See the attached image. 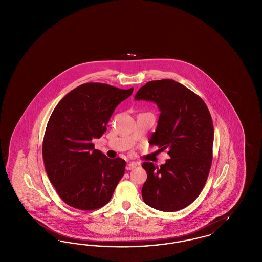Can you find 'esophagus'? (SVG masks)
<instances>
[{"mask_svg": "<svg viewBox=\"0 0 262 262\" xmlns=\"http://www.w3.org/2000/svg\"><path fill=\"white\" fill-rule=\"evenodd\" d=\"M137 166V163L136 162H129L126 164V167H125V169L127 170V171H130V170H134L136 167Z\"/></svg>", "mask_w": 262, "mask_h": 262, "instance_id": "1", "label": "esophagus"}]
</instances>
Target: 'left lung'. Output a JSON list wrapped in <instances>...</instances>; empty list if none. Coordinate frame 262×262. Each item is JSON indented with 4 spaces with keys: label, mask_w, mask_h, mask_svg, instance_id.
<instances>
[{
    "label": "left lung",
    "mask_w": 262,
    "mask_h": 262,
    "mask_svg": "<svg viewBox=\"0 0 262 262\" xmlns=\"http://www.w3.org/2000/svg\"><path fill=\"white\" fill-rule=\"evenodd\" d=\"M135 99L156 103L160 116L150 143L168 150L171 157L159 168L142 164L147 173L143 201L161 211L181 210L200 195L211 168V115L199 95L173 79L147 82Z\"/></svg>",
    "instance_id": "obj_1"
}]
</instances>
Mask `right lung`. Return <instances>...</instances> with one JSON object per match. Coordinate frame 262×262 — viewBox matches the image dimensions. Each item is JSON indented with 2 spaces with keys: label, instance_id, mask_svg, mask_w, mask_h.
Instances as JSON below:
<instances>
[{
  "label": "right lung",
  "instance_id": "add662e5",
  "mask_svg": "<svg viewBox=\"0 0 262 262\" xmlns=\"http://www.w3.org/2000/svg\"><path fill=\"white\" fill-rule=\"evenodd\" d=\"M134 91L89 82L73 89L51 115L42 154L46 173L68 205L94 210L112 198L125 174V161L94 148L93 138L106 132L116 107Z\"/></svg>",
  "mask_w": 262,
  "mask_h": 262
}]
</instances>
